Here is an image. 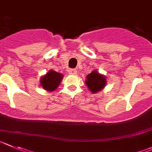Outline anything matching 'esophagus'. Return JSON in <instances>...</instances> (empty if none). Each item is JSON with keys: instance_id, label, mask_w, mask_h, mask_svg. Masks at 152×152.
Listing matches in <instances>:
<instances>
[{"instance_id": "1", "label": "esophagus", "mask_w": 152, "mask_h": 152, "mask_svg": "<svg viewBox=\"0 0 152 152\" xmlns=\"http://www.w3.org/2000/svg\"><path fill=\"white\" fill-rule=\"evenodd\" d=\"M69 73H70V74H76L77 73V70H76V69H69Z\"/></svg>"}]
</instances>
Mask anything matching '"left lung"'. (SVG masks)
Segmentation results:
<instances>
[{"label": "left lung", "instance_id": "obj_1", "mask_svg": "<svg viewBox=\"0 0 152 152\" xmlns=\"http://www.w3.org/2000/svg\"><path fill=\"white\" fill-rule=\"evenodd\" d=\"M86 83L87 87L93 93L98 92L105 86L106 79L104 76L100 75L97 71H93L86 76Z\"/></svg>", "mask_w": 152, "mask_h": 152}]
</instances>
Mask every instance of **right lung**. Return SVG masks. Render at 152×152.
<instances>
[{"mask_svg": "<svg viewBox=\"0 0 152 152\" xmlns=\"http://www.w3.org/2000/svg\"><path fill=\"white\" fill-rule=\"evenodd\" d=\"M63 76L60 73H57L54 70H50L45 76L41 79V85L44 89L49 91H54L60 85Z\"/></svg>", "mask_w": 152, "mask_h": 152, "instance_id": "right-lung-1", "label": "right lung"}]
</instances>
